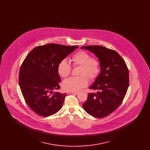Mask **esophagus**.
Returning <instances> with one entry per match:
<instances>
[{
	"label": "esophagus",
	"instance_id": "esophagus-1",
	"mask_svg": "<svg viewBox=\"0 0 150 150\" xmlns=\"http://www.w3.org/2000/svg\"><path fill=\"white\" fill-rule=\"evenodd\" d=\"M70 93H72V94H75V95H77V94H78L79 92H71Z\"/></svg>",
	"mask_w": 150,
	"mask_h": 150
}]
</instances>
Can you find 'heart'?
Segmentation results:
<instances>
[{
  "label": "heart",
  "instance_id": "obj_1",
  "mask_svg": "<svg viewBox=\"0 0 150 150\" xmlns=\"http://www.w3.org/2000/svg\"><path fill=\"white\" fill-rule=\"evenodd\" d=\"M73 66H80L77 77H71L64 80L62 88L66 91L76 92L88 86L89 79L94 80L100 73V66L99 61L91 57V55L84 50H80L71 57ZM71 67L66 59H62L58 64L57 72L62 78L67 77L71 72Z\"/></svg>",
  "mask_w": 150,
  "mask_h": 150
}]
</instances>
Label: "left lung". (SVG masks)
<instances>
[{
	"instance_id": "8db88e82",
	"label": "left lung",
	"mask_w": 150,
	"mask_h": 150,
	"mask_svg": "<svg viewBox=\"0 0 150 150\" xmlns=\"http://www.w3.org/2000/svg\"><path fill=\"white\" fill-rule=\"evenodd\" d=\"M81 48L94 54L100 66L98 76L89 88L97 92L89 93L83 107L93 117L103 118L113 112L124 100L128 88V69L124 60L115 50L100 45Z\"/></svg>"
}]
</instances>
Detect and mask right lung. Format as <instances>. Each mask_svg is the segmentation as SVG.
Masks as SVG:
<instances>
[{
  "label": "right lung",
  "instance_id": "right-lung-1",
  "mask_svg": "<svg viewBox=\"0 0 150 150\" xmlns=\"http://www.w3.org/2000/svg\"><path fill=\"white\" fill-rule=\"evenodd\" d=\"M78 47L52 43L36 47L25 58L19 85L26 103L36 114L47 117L62 108L66 94L53 92L60 88L57 66Z\"/></svg>",
  "mask_w": 150,
  "mask_h": 150
}]
</instances>
